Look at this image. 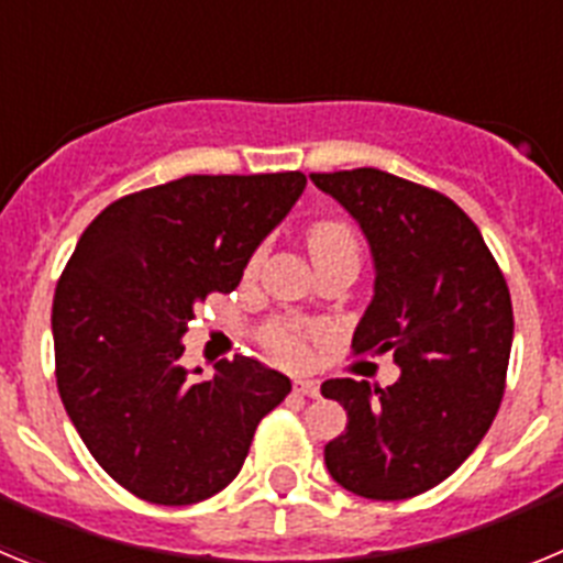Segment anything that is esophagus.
I'll return each instance as SVG.
<instances>
[{
  "instance_id": "1",
  "label": "esophagus",
  "mask_w": 563,
  "mask_h": 563,
  "mask_svg": "<svg viewBox=\"0 0 563 563\" xmlns=\"http://www.w3.org/2000/svg\"><path fill=\"white\" fill-rule=\"evenodd\" d=\"M296 391L305 397H318L321 395V386H318V380H305V377H298Z\"/></svg>"
}]
</instances>
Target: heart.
Instances as JSON below:
<instances>
[{
	"label": "heart",
	"instance_id": "b5f03b06",
	"mask_svg": "<svg viewBox=\"0 0 563 563\" xmlns=\"http://www.w3.org/2000/svg\"><path fill=\"white\" fill-rule=\"evenodd\" d=\"M307 251L312 262H324L332 256H357V236L346 222L324 220L310 225L307 231ZM262 262V251H256L247 262V273H253ZM324 330L310 321H298V318H273L258 330V341L271 352L273 357L285 363H301L307 357L310 341H318Z\"/></svg>",
	"mask_w": 563,
	"mask_h": 563
}]
</instances>
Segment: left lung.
Listing matches in <instances>:
<instances>
[{"mask_svg":"<svg viewBox=\"0 0 563 563\" xmlns=\"http://www.w3.org/2000/svg\"><path fill=\"white\" fill-rule=\"evenodd\" d=\"M310 180L361 222L375 256V298L352 352H391L400 366L386 389L352 377L321 386L350 420L327 442V471L363 499H411L449 479L499 411L510 290L479 228L445 194L380 168Z\"/></svg>","mask_w":563,"mask_h":563,"instance_id":"1","label":"left lung"}]
</instances>
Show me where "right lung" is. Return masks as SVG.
Here are the masks:
<instances>
[{
    "label": "right lung",
    "instance_id": "1",
    "mask_svg": "<svg viewBox=\"0 0 563 563\" xmlns=\"http://www.w3.org/2000/svg\"><path fill=\"white\" fill-rule=\"evenodd\" d=\"M305 186L301 172L188 174L114 200L78 239L53 298L58 395L89 454L137 499L220 494L258 420L290 395L253 357L220 361L202 383L180 357L194 307L236 290Z\"/></svg>",
    "mask_w": 563,
    "mask_h": 563
}]
</instances>
